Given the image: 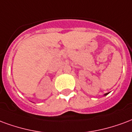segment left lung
Returning <instances> with one entry per match:
<instances>
[{
    "label": "left lung",
    "instance_id": "1",
    "mask_svg": "<svg viewBox=\"0 0 132 132\" xmlns=\"http://www.w3.org/2000/svg\"><path fill=\"white\" fill-rule=\"evenodd\" d=\"M108 93H106V94H104V95H105V96H106V95H107V94H108Z\"/></svg>",
    "mask_w": 132,
    "mask_h": 132
}]
</instances>
